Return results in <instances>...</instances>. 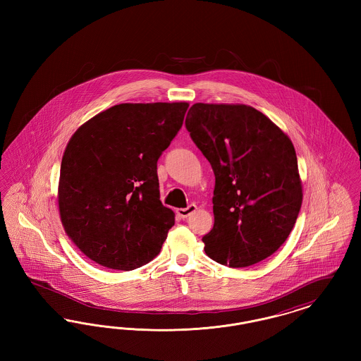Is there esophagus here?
<instances>
[{
  "instance_id": "obj_1",
  "label": "esophagus",
  "mask_w": 361,
  "mask_h": 361,
  "mask_svg": "<svg viewBox=\"0 0 361 361\" xmlns=\"http://www.w3.org/2000/svg\"><path fill=\"white\" fill-rule=\"evenodd\" d=\"M196 209H197L196 204H189L187 208H178V209H177V215H178L180 218H183V219H187Z\"/></svg>"
}]
</instances>
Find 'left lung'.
Wrapping results in <instances>:
<instances>
[{
    "label": "left lung",
    "mask_w": 361,
    "mask_h": 361,
    "mask_svg": "<svg viewBox=\"0 0 361 361\" xmlns=\"http://www.w3.org/2000/svg\"><path fill=\"white\" fill-rule=\"evenodd\" d=\"M185 126L215 174L207 256L231 268L272 256L288 238L303 200L291 139L245 104H193Z\"/></svg>",
    "instance_id": "8db88e82"
}]
</instances>
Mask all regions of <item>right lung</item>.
<instances>
[{"instance_id": "obj_1", "label": "right lung", "mask_w": 361, "mask_h": 361, "mask_svg": "<svg viewBox=\"0 0 361 361\" xmlns=\"http://www.w3.org/2000/svg\"><path fill=\"white\" fill-rule=\"evenodd\" d=\"M188 103H124L85 121L61 164L58 208L73 243L99 265L133 271L161 252L174 212L159 200L157 161Z\"/></svg>"}]
</instances>
